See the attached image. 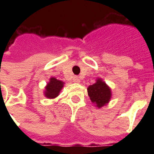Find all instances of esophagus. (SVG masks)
Listing matches in <instances>:
<instances>
[{
	"instance_id": "obj_1",
	"label": "esophagus",
	"mask_w": 154,
	"mask_h": 154,
	"mask_svg": "<svg viewBox=\"0 0 154 154\" xmlns=\"http://www.w3.org/2000/svg\"><path fill=\"white\" fill-rule=\"evenodd\" d=\"M72 80H73V82H75V83H79L80 82V79L78 77H74Z\"/></svg>"
}]
</instances>
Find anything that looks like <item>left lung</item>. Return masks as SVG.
<instances>
[{"label":"left lung","instance_id":"left-lung-1","mask_svg":"<svg viewBox=\"0 0 154 154\" xmlns=\"http://www.w3.org/2000/svg\"><path fill=\"white\" fill-rule=\"evenodd\" d=\"M90 100L98 108L107 104L111 98V90L101 80L98 79L95 84L89 85L87 89Z\"/></svg>","mask_w":154,"mask_h":154}]
</instances>
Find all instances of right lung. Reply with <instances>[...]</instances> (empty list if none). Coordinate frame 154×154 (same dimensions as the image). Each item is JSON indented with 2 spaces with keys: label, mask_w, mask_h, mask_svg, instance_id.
I'll use <instances>...</instances> for the list:
<instances>
[{
  "label": "right lung",
  "mask_w": 154,
  "mask_h": 154,
  "mask_svg": "<svg viewBox=\"0 0 154 154\" xmlns=\"http://www.w3.org/2000/svg\"><path fill=\"white\" fill-rule=\"evenodd\" d=\"M63 83L61 81L56 79L54 77H52L50 82L48 83L46 88H45V97L48 98H54L58 96L63 87Z\"/></svg>",
  "instance_id": "1"
}]
</instances>
